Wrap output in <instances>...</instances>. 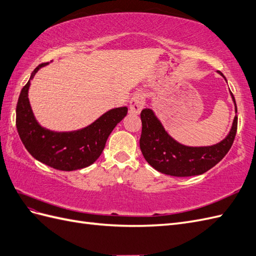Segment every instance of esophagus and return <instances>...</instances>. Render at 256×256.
Segmentation results:
<instances>
[{
	"label": "esophagus",
	"mask_w": 256,
	"mask_h": 256,
	"mask_svg": "<svg viewBox=\"0 0 256 256\" xmlns=\"http://www.w3.org/2000/svg\"><path fill=\"white\" fill-rule=\"evenodd\" d=\"M144 103H146L144 96L140 92L136 93V94H134V96L132 98V100H130V105H129L130 113L139 114L141 110L143 108V106H144Z\"/></svg>",
	"instance_id": "34e87169"
}]
</instances>
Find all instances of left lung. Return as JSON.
<instances>
[{
	"instance_id": "obj_1",
	"label": "left lung",
	"mask_w": 256,
	"mask_h": 256,
	"mask_svg": "<svg viewBox=\"0 0 256 256\" xmlns=\"http://www.w3.org/2000/svg\"><path fill=\"white\" fill-rule=\"evenodd\" d=\"M220 72L224 77V74ZM225 78V77H224ZM232 96L236 113L234 96ZM142 132L140 148L148 163L158 172L175 177L202 175L225 158L232 148L238 127V116H234L232 130L225 139L210 146H186L168 134L153 110L141 112Z\"/></svg>"
}]
</instances>
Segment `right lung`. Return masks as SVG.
<instances>
[{"instance_id":"1","label":"right lung","mask_w":256,"mask_h":256,"mask_svg":"<svg viewBox=\"0 0 256 256\" xmlns=\"http://www.w3.org/2000/svg\"><path fill=\"white\" fill-rule=\"evenodd\" d=\"M32 72L22 89L16 106V127L27 151L41 163L58 170H76L88 167L100 158L110 132L127 115L126 106L113 108L92 122L90 126L70 132H56L41 127L30 108L28 90L30 80L41 67Z\"/></svg>"}]
</instances>
